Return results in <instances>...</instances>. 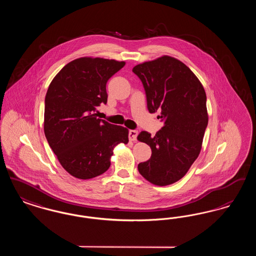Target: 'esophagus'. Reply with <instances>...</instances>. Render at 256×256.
<instances>
[{
	"mask_svg": "<svg viewBox=\"0 0 256 256\" xmlns=\"http://www.w3.org/2000/svg\"><path fill=\"white\" fill-rule=\"evenodd\" d=\"M137 136H138V132L135 130H130L128 132V138L130 141H135L137 139Z\"/></svg>",
	"mask_w": 256,
	"mask_h": 256,
	"instance_id": "1",
	"label": "esophagus"
}]
</instances>
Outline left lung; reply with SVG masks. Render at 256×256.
<instances>
[{"label": "left lung", "instance_id": "left-lung-1", "mask_svg": "<svg viewBox=\"0 0 256 256\" xmlns=\"http://www.w3.org/2000/svg\"><path fill=\"white\" fill-rule=\"evenodd\" d=\"M142 82L150 113L163 122L154 136L141 132L138 140L150 146L152 156L138 164L139 172L154 185L176 182L200 154L208 124L206 94L184 63L168 56L132 69Z\"/></svg>", "mask_w": 256, "mask_h": 256}]
</instances>
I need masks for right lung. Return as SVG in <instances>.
<instances>
[{"label":"right lung","mask_w":256,"mask_h":256,"mask_svg":"<svg viewBox=\"0 0 256 256\" xmlns=\"http://www.w3.org/2000/svg\"><path fill=\"white\" fill-rule=\"evenodd\" d=\"M124 61L82 58L65 65L45 97L44 132L61 166L80 180L108 170L113 148L128 142V130L98 118L108 102L106 82Z\"/></svg>","instance_id":"add662e5"}]
</instances>
